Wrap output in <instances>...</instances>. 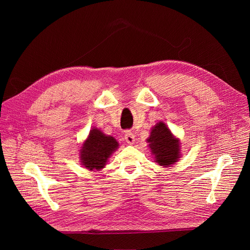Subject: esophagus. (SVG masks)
I'll use <instances>...</instances> for the list:
<instances>
[{"instance_id": "34e87169", "label": "esophagus", "mask_w": 250, "mask_h": 250, "mask_svg": "<svg viewBox=\"0 0 250 250\" xmlns=\"http://www.w3.org/2000/svg\"><path fill=\"white\" fill-rule=\"evenodd\" d=\"M125 140H126V143L127 144H129V145H132V144L134 143V141H135V139H134V134L131 132V131H127L126 133H125Z\"/></svg>"}]
</instances>
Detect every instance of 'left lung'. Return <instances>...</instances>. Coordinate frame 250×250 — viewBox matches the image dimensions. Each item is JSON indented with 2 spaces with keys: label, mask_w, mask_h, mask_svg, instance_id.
<instances>
[{
  "label": "left lung",
  "mask_w": 250,
  "mask_h": 250,
  "mask_svg": "<svg viewBox=\"0 0 250 250\" xmlns=\"http://www.w3.org/2000/svg\"><path fill=\"white\" fill-rule=\"evenodd\" d=\"M147 143H149L151 154L154 156V162L164 168L175 165L181 157L179 139L171 132L163 121L151 128Z\"/></svg>",
  "instance_id": "left-lung-1"
}]
</instances>
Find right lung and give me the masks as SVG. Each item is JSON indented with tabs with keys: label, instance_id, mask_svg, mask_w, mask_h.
<instances>
[{
	"label": "right lung",
	"instance_id": "obj_1",
	"mask_svg": "<svg viewBox=\"0 0 250 250\" xmlns=\"http://www.w3.org/2000/svg\"><path fill=\"white\" fill-rule=\"evenodd\" d=\"M118 148L119 143L115 138L93 127L80 147V163L88 171H99Z\"/></svg>",
	"mask_w": 250,
	"mask_h": 250
}]
</instances>
